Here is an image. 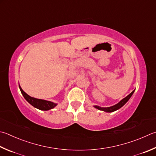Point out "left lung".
<instances>
[{"mask_svg": "<svg viewBox=\"0 0 156 156\" xmlns=\"http://www.w3.org/2000/svg\"><path fill=\"white\" fill-rule=\"evenodd\" d=\"M134 90H133V92H132L130 94L128 95L126 97H125L124 98H123L122 101H120L118 102V103L115 105L113 106H111V107H99V106H97V105L94 106V107L96 108H97V109L101 110V111H105V112H107V113L113 112V111H117V109H119V108L122 107L123 106H124L126 103V102H127L129 101V99L130 98V97L133 96V93L134 92Z\"/></svg>", "mask_w": 156, "mask_h": 156, "instance_id": "left-lung-1", "label": "left lung"}]
</instances>
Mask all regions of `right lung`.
<instances>
[{"label":"right lung","instance_id":"right-lung-1","mask_svg":"<svg viewBox=\"0 0 156 156\" xmlns=\"http://www.w3.org/2000/svg\"><path fill=\"white\" fill-rule=\"evenodd\" d=\"M19 87L23 96L24 97V98L26 101H27L31 105L33 106L34 107L38 108V109L42 111H48L51 109V108H54L55 107H56L58 105L57 103H54V102L51 101H45V100L42 99H38L33 98V97H31L28 95L25 92H23V90L22 89V87H20V85Z\"/></svg>","mask_w":156,"mask_h":156}]
</instances>
